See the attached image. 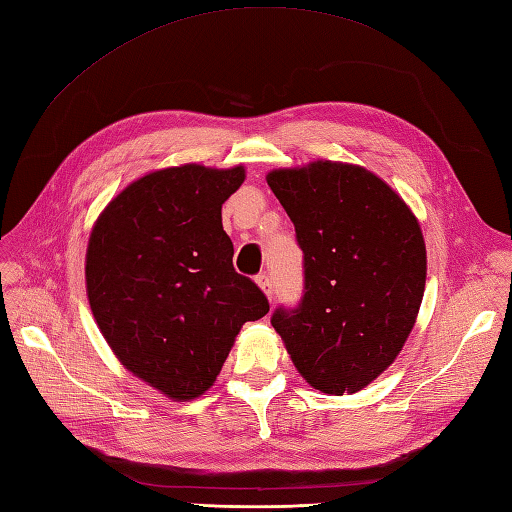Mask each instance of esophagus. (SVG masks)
<instances>
[{
  "label": "esophagus",
  "instance_id": "esophagus-1",
  "mask_svg": "<svg viewBox=\"0 0 512 512\" xmlns=\"http://www.w3.org/2000/svg\"><path fill=\"white\" fill-rule=\"evenodd\" d=\"M255 281H257V285L261 287V290H264V294L272 300V294H274V283H272V277L268 272H259L257 277H255Z\"/></svg>",
  "mask_w": 512,
  "mask_h": 512
}]
</instances>
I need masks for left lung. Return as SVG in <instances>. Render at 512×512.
Wrapping results in <instances>:
<instances>
[{"mask_svg":"<svg viewBox=\"0 0 512 512\" xmlns=\"http://www.w3.org/2000/svg\"><path fill=\"white\" fill-rule=\"evenodd\" d=\"M268 186L303 251V296L272 326L305 381L342 396L398 357L426 285V246L411 209L370 170L339 162L272 170Z\"/></svg>","mask_w":512,"mask_h":512,"instance_id":"1","label":"left lung"}]
</instances>
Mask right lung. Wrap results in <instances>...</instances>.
<instances>
[{
	"label": "right lung",
	"instance_id": "right-lung-1",
	"mask_svg": "<svg viewBox=\"0 0 512 512\" xmlns=\"http://www.w3.org/2000/svg\"><path fill=\"white\" fill-rule=\"evenodd\" d=\"M244 168L155 170L103 209L86 251L90 309L114 355L173 400L214 385L244 322L270 305L233 268L220 209Z\"/></svg>",
	"mask_w": 512,
	"mask_h": 512
}]
</instances>
